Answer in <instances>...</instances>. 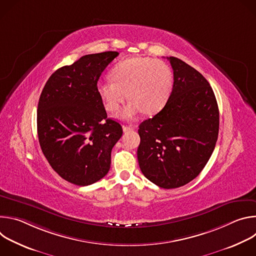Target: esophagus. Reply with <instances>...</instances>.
<instances>
[{"mask_svg": "<svg viewBox=\"0 0 256 256\" xmlns=\"http://www.w3.org/2000/svg\"><path fill=\"white\" fill-rule=\"evenodd\" d=\"M134 128L132 126H122V130H124V132H130V130H132Z\"/></svg>", "mask_w": 256, "mask_h": 256, "instance_id": "esophagus-1", "label": "esophagus"}]
</instances>
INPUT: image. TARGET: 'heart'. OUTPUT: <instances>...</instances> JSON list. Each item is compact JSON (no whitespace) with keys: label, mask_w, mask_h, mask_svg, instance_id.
I'll return each instance as SVG.
<instances>
[{"label":"heart","mask_w":256,"mask_h":256,"mask_svg":"<svg viewBox=\"0 0 256 256\" xmlns=\"http://www.w3.org/2000/svg\"><path fill=\"white\" fill-rule=\"evenodd\" d=\"M112 80L100 81L97 92L108 112L120 108L130 99L120 116L132 120L140 112L155 114L167 101L172 87L169 66L151 58H132L118 62L112 70ZM128 95H126V92Z\"/></svg>","instance_id":"1"}]
</instances>
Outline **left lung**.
<instances>
[{"instance_id": "8db88e82", "label": "left lung", "mask_w": 256, "mask_h": 256, "mask_svg": "<svg viewBox=\"0 0 256 256\" xmlns=\"http://www.w3.org/2000/svg\"><path fill=\"white\" fill-rule=\"evenodd\" d=\"M174 83L167 103L138 126L140 171L162 188L194 179L210 158L218 134V108L212 87L196 68L167 58Z\"/></svg>"}]
</instances>
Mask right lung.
Masks as SVG:
<instances>
[{
  "instance_id": "obj_1",
  "label": "right lung",
  "mask_w": 256,
  "mask_h": 256,
  "mask_svg": "<svg viewBox=\"0 0 256 256\" xmlns=\"http://www.w3.org/2000/svg\"><path fill=\"white\" fill-rule=\"evenodd\" d=\"M118 52L87 54L58 68L40 94L38 134L42 151L64 180L86 186L103 178L122 126L108 118L97 82Z\"/></svg>"
}]
</instances>
